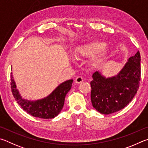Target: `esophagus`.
<instances>
[{
    "instance_id": "obj_1",
    "label": "esophagus",
    "mask_w": 148,
    "mask_h": 148,
    "mask_svg": "<svg viewBox=\"0 0 148 148\" xmlns=\"http://www.w3.org/2000/svg\"><path fill=\"white\" fill-rule=\"evenodd\" d=\"M75 82L76 83H77V84L81 83V82H83V78H82V77H81V76L77 77L75 79Z\"/></svg>"
}]
</instances>
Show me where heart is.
<instances>
[{"instance_id":"heart-1","label":"heart","mask_w":148,"mask_h":148,"mask_svg":"<svg viewBox=\"0 0 148 148\" xmlns=\"http://www.w3.org/2000/svg\"><path fill=\"white\" fill-rule=\"evenodd\" d=\"M77 57H86L94 54L92 58V63L98 65L102 63L107 54L105 43L101 41H91L75 48L73 51Z\"/></svg>"}]
</instances>
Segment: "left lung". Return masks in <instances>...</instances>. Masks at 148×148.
I'll use <instances>...</instances> for the list:
<instances>
[{"label": "left lung", "instance_id": "obj_1", "mask_svg": "<svg viewBox=\"0 0 148 148\" xmlns=\"http://www.w3.org/2000/svg\"><path fill=\"white\" fill-rule=\"evenodd\" d=\"M140 54L129 58L128 62L114 77L105 78L98 71L90 82L91 101L98 112L109 114L125 108L136 94L140 81Z\"/></svg>", "mask_w": 148, "mask_h": 148}]
</instances>
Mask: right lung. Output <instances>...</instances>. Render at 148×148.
<instances>
[{"mask_svg":"<svg viewBox=\"0 0 148 148\" xmlns=\"http://www.w3.org/2000/svg\"><path fill=\"white\" fill-rule=\"evenodd\" d=\"M11 73V89L12 94L25 112L36 118L51 119L58 114L64 107L65 97L71 89L73 80L65 81L60 84L51 94L44 99L31 101L23 99L16 88V84Z\"/></svg>","mask_w":148,"mask_h":148,"instance_id":"add662e5","label":"right lung"}]
</instances>
